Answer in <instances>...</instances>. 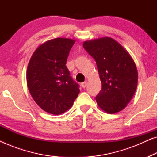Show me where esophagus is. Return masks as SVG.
Masks as SVG:
<instances>
[{
	"label": "esophagus",
	"instance_id": "obj_1",
	"mask_svg": "<svg viewBox=\"0 0 157 157\" xmlns=\"http://www.w3.org/2000/svg\"><path fill=\"white\" fill-rule=\"evenodd\" d=\"M87 83H88L87 81H85V82L81 83V86H82V88H83V89H85V88L86 87Z\"/></svg>",
	"mask_w": 157,
	"mask_h": 157
}]
</instances>
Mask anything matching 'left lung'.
Here are the masks:
<instances>
[{
    "mask_svg": "<svg viewBox=\"0 0 157 157\" xmlns=\"http://www.w3.org/2000/svg\"><path fill=\"white\" fill-rule=\"evenodd\" d=\"M83 48L95 59L102 89L96 96L101 109L108 113L123 110L138 84V71L129 53L110 37L84 41Z\"/></svg>",
    "mask_w": 157,
    "mask_h": 157,
    "instance_id": "left-lung-1",
    "label": "left lung"
}]
</instances>
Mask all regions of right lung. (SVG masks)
<instances>
[{
	"label": "right lung",
	"mask_w": 157,
	"mask_h": 157,
	"mask_svg": "<svg viewBox=\"0 0 157 157\" xmlns=\"http://www.w3.org/2000/svg\"><path fill=\"white\" fill-rule=\"evenodd\" d=\"M75 42L66 38L47 40L36 49L29 62L28 89L38 106L51 114L66 112L80 92L66 66Z\"/></svg>",
	"instance_id": "right-lung-1"
}]
</instances>
